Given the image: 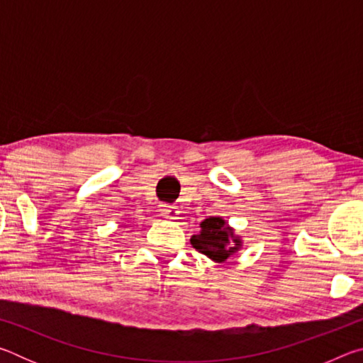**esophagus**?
<instances>
[{
	"mask_svg": "<svg viewBox=\"0 0 363 363\" xmlns=\"http://www.w3.org/2000/svg\"><path fill=\"white\" fill-rule=\"evenodd\" d=\"M162 213H163V216L168 218V219H177V214H179V213H177V208L174 205H163Z\"/></svg>",
	"mask_w": 363,
	"mask_h": 363,
	"instance_id": "34e87169",
	"label": "esophagus"
}]
</instances>
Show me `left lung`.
<instances>
[{
    "instance_id": "obj_1",
    "label": "left lung",
    "mask_w": 363,
    "mask_h": 363,
    "mask_svg": "<svg viewBox=\"0 0 363 363\" xmlns=\"http://www.w3.org/2000/svg\"><path fill=\"white\" fill-rule=\"evenodd\" d=\"M200 227H201V232L199 235H192L190 243H192V247L196 251L206 255L214 261L218 262L225 261L233 251L240 247V242H238L237 238L233 240V245H235V247H232L230 240L233 233L230 227H227L224 219L211 216L205 219L203 223L200 224Z\"/></svg>"
}]
</instances>
